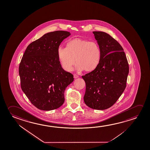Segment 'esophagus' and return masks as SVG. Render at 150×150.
Returning <instances> with one entry per match:
<instances>
[{"label":"esophagus","instance_id":"34e87169","mask_svg":"<svg viewBox=\"0 0 150 150\" xmlns=\"http://www.w3.org/2000/svg\"><path fill=\"white\" fill-rule=\"evenodd\" d=\"M79 76L77 75H76V74H74V79H77V78H78Z\"/></svg>","mask_w":150,"mask_h":150}]
</instances>
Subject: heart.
<instances>
[{"instance_id": "obj_1", "label": "heart", "mask_w": 150, "mask_h": 150, "mask_svg": "<svg viewBox=\"0 0 150 150\" xmlns=\"http://www.w3.org/2000/svg\"><path fill=\"white\" fill-rule=\"evenodd\" d=\"M58 57L63 69L71 71L75 63L76 69L92 71L98 67L101 59V49L95 41L76 38L67 42V47H60Z\"/></svg>"}]
</instances>
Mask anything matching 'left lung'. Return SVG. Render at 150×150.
<instances>
[{
  "label": "left lung",
  "mask_w": 150,
  "mask_h": 150,
  "mask_svg": "<svg viewBox=\"0 0 150 150\" xmlns=\"http://www.w3.org/2000/svg\"><path fill=\"white\" fill-rule=\"evenodd\" d=\"M93 33L101 49V59L94 70L82 76L86 83L83 100L90 108L103 110L115 103L124 92L129 64L116 40L105 32Z\"/></svg>",
  "instance_id": "left-lung-1"
}]
</instances>
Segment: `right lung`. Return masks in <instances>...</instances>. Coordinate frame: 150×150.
Masks as SVG:
<instances>
[{
  "instance_id": "right-lung-1",
  "label": "right lung",
  "mask_w": 150,
  "mask_h": 150,
  "mask_svg": "<svg viewBox=\"0 0 150 150\" xmlns=\"http://www.w3.org/2000/svg\"><path fill=\"white\" fill-rule=\"evenodd\" d=\"M70 35L63 30L47 33L28 46L21 59L18 72L22 90L39 110L60 108L66 88L74 81L73 74L63 69L58 57L60 44Z\"/></svg>"
}]
</instances>
